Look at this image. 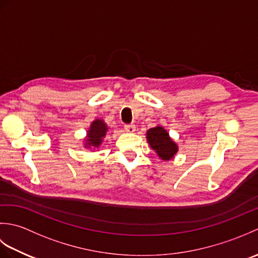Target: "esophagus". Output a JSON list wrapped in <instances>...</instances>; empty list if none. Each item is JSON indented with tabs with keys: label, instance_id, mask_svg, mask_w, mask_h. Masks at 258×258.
<instances>
[{
	"label": "esophagus",
	"instance_id": "1",
	"mask_svg": "<svg viewBox=\"0 0 258 258\" xmlns=\"http://www.w3.org/2000/svg\"><path fill=\"white\" fill-rule=\"evenodd\" d=\"M124 128H125V131H126V132H127V133H134L136 127H135V125L130 124V125H125Z\"/></svg>",
	"mask_w": 258,
	"mask_h": 258
}]
</instances>
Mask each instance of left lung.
I'll return each instance as SVG.
<instances>
[{"instance_id":"left-lung-1","label":"left lung","mask_w":258,"mask_h":258,"mask_svg":"<svg viewBox=\"0 0 258 258\" xmlns=\"http://www.w3.org/2000/svg\"><path fill=\"white\" fill-rule=\"evenodd\" d=\"M147 143L162 161H171L178 152V145L161 125L152 127L146 132Z\"/></svg>"}]
</instances>
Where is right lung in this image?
<instances>
[{
	"label": "right lung",
	"instance_id": "add662e5",
	"mask_svg": "<svg viewBox=\"0 0 258 258\" xmlns=\"http://www.w3.org/2000/svg\"><path fill=\"white\" fill-rule=\"evenodd\" d=\"M108 132V126L101 118H96L91 123L84 139L85 149H98Z\"/></svg>",
	"mask_w": 258,
	"mask_h": 258
}]
</instances>
